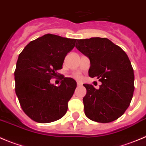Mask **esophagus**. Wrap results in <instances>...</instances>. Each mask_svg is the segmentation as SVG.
<instances>
[{
  "instance_id": "1",
  "label": "esophagus",
  "mask_w": 146,
  "mask_h": 146,
  "mask_svg": "<svg viewBox=\"0 0 146 146\" xmlns=\"http://www.w3.org/2000/svg\"><path fill=\"white\" fill-rule=\"evenodd\" d=\"M77 86H81V84L80 82H77Z\"/></svg>"
}]
</instances>
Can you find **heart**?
<instances>
[{
  "label": "heart",
  "instance_id": "1",
  "mask_svg": "<svg viewBox=\"0 0 146 146\" xmlns=\"http://www.w3.org/2000/svg\"><path fill=\"white\" fill-rule=\"evenodd\" d=\"M74 77L76 78H77V79H81V76L80 73H76V74H75Z\"/></svg>",
  "mask_w": 146,
  "mask_h": 146
}]
</instances>
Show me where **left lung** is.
<instances>
[{"label":"left lung","mask_w":146,"mask_h":146,"mask_svg":"<svg viewBox=\"0 0 146 146\" xmlns=\"http://www.w3.org/2000/svg\"><path fill=\"white\" fill-rule=\"evenodd\" d=\"M76 47L90 60L89 76L102 82L98 89L84 84L85 115L100 123L116 120L129 106L135 89L134 70L128 56L106 38L77 40Z\"/></svg>","instance_id":"left-lung-1"}]
</instances>
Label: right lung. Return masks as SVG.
Here are the masks:
<instances>
[{
  "label": "right lung",
  "mask_w": 146,
  "mask_h": 146,
  "mask_svg": "<svg viewBox=\"0 0 146 146\" xmlns=\"http://www.w3.org/2000/svg\"><path fill=\"white\" fill-rule=\"evenodd\" d=\"M76 41L46 34L30 42L19 54L14 72L16 94L23 111L35 121L49 123L66 113L76 81L62 77L60 86H56L50 80L62 69Z\"/></svg>",
  "instance_id": "1"
}]
</instances>
